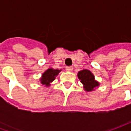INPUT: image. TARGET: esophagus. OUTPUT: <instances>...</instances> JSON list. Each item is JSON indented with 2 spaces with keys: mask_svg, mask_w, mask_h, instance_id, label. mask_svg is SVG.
<instances>
[{
  "mask_svg": "<svg viewBox=\"0 0 131 131\" xmlns=\"http://www.w3.org/2000/svg\"><path fill=\"white\" fill-rule=\"evenodd\" d=\"M73 69V68L72 66H68V67H66V70L67 71H71Z\"/></svg>",
  "mask_w": 131,
  "mask_h": 131,
  "instance_id": "1",
  "label": "esophagus"
}]
</instances>
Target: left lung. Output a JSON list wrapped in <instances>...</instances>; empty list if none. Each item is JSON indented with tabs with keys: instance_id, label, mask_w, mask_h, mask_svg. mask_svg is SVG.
Wrapping results in <instances>:
<instances>
[{
	"instance_id": "8db88e82",
	"label": "left lung",
	"mask_w": 131,
	"mask_h": 131,
	"mask_svg": "<svg viewBox=\"0 0 131 131\" xmlns=\"http://www.w3.org/2000/svg\"><path fill=\"white\" fill-rule=\"evenodd\" d=\"M78 77L81 80V82L84 86L85 90L91 91L93 90L94 88L98 86V82H96L94 79L93 74L89 70L84 69L78 73Z\"/></svg>"
}]
</instances>
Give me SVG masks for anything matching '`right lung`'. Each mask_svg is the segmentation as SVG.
Returning a JSON list of instances; mask_svg holds the SVG:
<instances>
[{"instance_id":"right-lung-1","label":"right lung","mask_w":131,"mask_h":131,"mask_svg":"<svg viewBox=\"0 0 131 131\" xmlns=\"http://www.w3.org/2000/svg\"><path fill=\"white\" fill-rule=\"evenodd\" d=\"M60 70H54L53 68H49L42 74V78L41 79V82L47 86L49 85V83L54 80L55 77L58 75Z\"/></svg>"}]
</instances>
